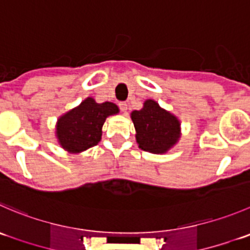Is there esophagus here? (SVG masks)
I'll use <instances>...</instances> for the list:
<instances>
[{
  "label": "esophagus",
  "instance_id": "1",
  "mask_svg": "<svg viewBox=\"0 0 250 250\" xmlns=\"http://www.w3.org/2000/svg\"><path fill=\"white\" fill-rule=\"evenodd\" d=\"M118 106H120L121 111H122L123 113H127V111H128V104L127 103H125V101H123V103L118 104Z\"/></svg>",
  "mask_w": 250,
  "mask_h": 250
}]
</instances>
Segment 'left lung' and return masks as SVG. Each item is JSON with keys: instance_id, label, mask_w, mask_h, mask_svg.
Returning <instances> with one entry per match:
<instances>
[{"instance_id": "8db88e82", "label": "left lung", "mask_w": 250, "mask_h": 250, "mask_svg": "<svg viewBox=\"0 0 250 250\" xmlns=\"http://www.w3.org/2000/svg\"><path fill=\"white\" fill-rule=\"evenodd\" d=\"M139 147L151 154H165L181 138L178 118L154 100H146L142 110L130 113Z\"/></svg>"}]
</instances>
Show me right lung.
<instances>
[{
  "label": "right lung",
  "instance_id": "right-lung-1",
  "mask_svg": "<svg viewBox=\"0 0 250 250\" xmlns=\"http://www.w3.org/2000/svg\"><path fill=\"white\" fill-rule=\"evenodd\" d=\"M120 112L112 103L98 104L93 98H86L79 106L61 116L56 125V137L64 150L78 154L101 140L103 125L106 118Z\"/></svg>",
  "mask_w": 250,
  "mask_h": 250
}]
</instances>
